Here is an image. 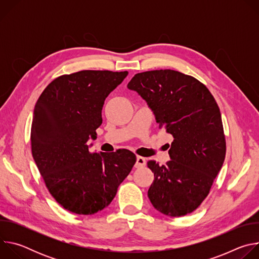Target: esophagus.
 I'll use <instances>...</instances> for the list:
<instances>
[{"label": "esophagus", "mask_w": 259, "mask_h": 259, "mask_svg": "<svg viewBox=\"0 0 259 259\" xmlns=\"http://www.w3.org/2000/svg\"><path fill=\"white\" fill-rule=\"evenodd\" d=\"M145 164H146L145 158L140 157V156H137V158H136V163H135V167H136V168H142V167L145 166Z\"/></svg>", "instance_id": "1"}]
</instances>
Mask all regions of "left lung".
Here are the masks:
<instances>
[{"instance_id":"1","label":"left lung","mask_w":259,"mask_h":259,"mask_svg":"<svg viewBox=\"0 0 259 259\" xmlns=\"http://www.w3.org/2000/svg\"><path fill=\"white\" fill-rule=\"evenodd\" d=\"M154 110L159 127L173 136L171 161L147 162L155 179L147 192L153 206L168 216L195 211L208 196L226 158L221 114L208 88L173 69L138 72L128 83Z\"/></svg>"}]
</instances>
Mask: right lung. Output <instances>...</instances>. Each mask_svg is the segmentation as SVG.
<instances>
[{
    "label": "right lung",
    "mask_w": 259,
    "mask_h": 259,
    "mask_svg": "<svg viewBox=\"0 0 259 259\" xmlns=\"http://www.w3.org/2000/svg\"><path fill=\"white\" fill-rule=\"evenodd\" d=\"M128 71L81 70L54 79L35 103L32 158L51 196L69 212L94 214L110 204L136 162L128 150L89 152L105 98Z\"/></svg>",
    "instance_id": "obj_1"
}]
</instances>
